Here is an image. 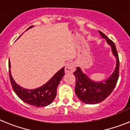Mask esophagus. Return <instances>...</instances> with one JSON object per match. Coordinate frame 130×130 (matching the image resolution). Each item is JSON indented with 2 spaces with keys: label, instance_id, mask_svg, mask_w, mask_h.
I'll return each mask as SVG.
<instances>
[{
  "label": "esophagus",
  "instance_id": "34e87169",
  "mask_svg": "<svg viewBox=\"0 0 130 130\" xmlns=\"http://www.w3.org/2000/svg\"><path fill=\"white\" fill-rule=\"evenodd\" d=\"M75 64L72 62H69L66 65L65 68V72L66 73H71L75 71Z\"/></svg>",
  "mask_w": 130,
  "mask_h": 130
}]
</instances>
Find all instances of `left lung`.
<instances>
[{
    "label": "left lung",
    "mask_w": 130,
    "mask_h": 130,
    "mask_svg": "<svg viewBox=\"0 0 130 130\" xmlns=\"http://www.w3.org/2000/svg\"><path fill=\"white\" fill-rule=\"evenodd\" d=\"M99 32L100 36L105 39L110 46L112 55L116 58V67L113 73L107 78L100 81L92 80L83 72L80 67H77V70L73 73L76 78L75 94L78 99L85 104H96L105 100L115 88L119 77L120 63L116 45L104 34L100 31Z\"/></svg>",
    "instance_id": "obj_1"
}]
</instances>
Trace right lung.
Masks as SVG:
<instances>
[{
    "mask_svg": "<svg viewBox=\"0 0 130 130\" xmlns=\"http://www.w3.org/2000/svg\"><path fill=\"white\" fill-rule=\"evenodd\" d=\"M32 27L33 26H30L26 30H28ZM8 67H9L10 79L11 82L12 87L16 95L23 102L36 107L46 106L53 102L56 96L57 88L63 76L65 75V67H63L57 72L45 84L36 89H27L18 85L12 77L11 71H10L11 65H10V59L8 62Z\"/></svg>",
    "mask_w": 130,
    "mask_h": 130,
    "instance_id": "add662e5",
    "label": "right lung"
}]
</instances>
